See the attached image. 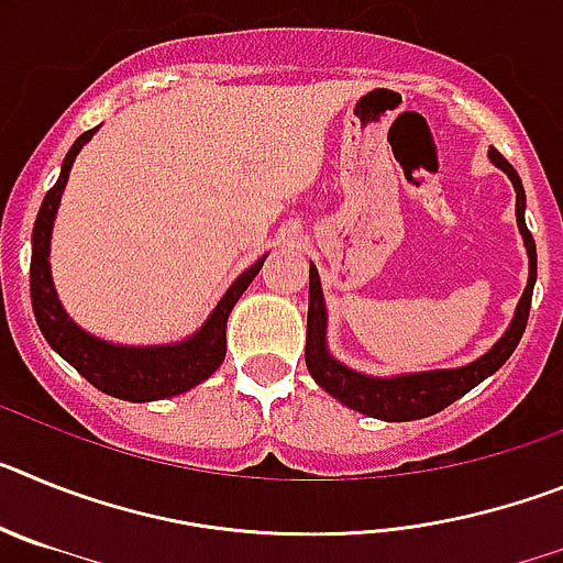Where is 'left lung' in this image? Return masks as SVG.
<instances>
[{"mask_svg":"<svg viewBox=\"0 0 563 563\" xmlns=\"http://www.w3.org/2000/svg\"><path fill=\"white\" fill-rule=\"evenodd\" d=\"M490 161L499 166L501 172L514 180L516 188V220H519V231L525 236L527 256H530V282L527 290L519 301L514 324L505 332L494 350L482 355L479 361L467 363L462 369L449 372H422V375H400L391 380L383 377H366L357 372L346 369L338 361L327 355L324 346V327H327V312H324V296H321V282H318L316 267H310V310H307V350L305 361L310 375L321 389L330 391L335 400L343 406L361 411V415L377 417L386 422H406V420H420V417H431L437 411L449 409L451 402L460 400L462 395L479 386L485 377L494 375L496 369L505 366V361L514 355L519 346L521 335H525L527 316H530V301H533V285H536V239L533 233L527 231L525 225V188H521L519 174L510 163L501 157L496 148H490Z\"/></svg>","mask_w":563,"mask_h":563,"instance_id":"1","label":"left lung"}]
</instances>
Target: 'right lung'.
I'll list each match as a JSON object with an SVG mask.
<instances>
[{
	"label": "right lung",
	"mask_w": 563,
	"mask_h": 563,
	"mask_svg": "<svg viewBox=\"0 0 563 563\" xmlns=\"http://www.w3.org/2000/svg\"><path fill=\"white\" fill-rule=\"evenodd\" d=\"M96 134V129H89L73 143V148L64 157L62 174H58L56 186L49 188L44 197L42 208H38L36 225H33V256H30V301H33V312H36L38 330L47 338V343L67 363H73L84 377H87L96 389L107 391L112 397L132 402L146 400H163V397L183 395V391L194 389L197 383L211 377L220 369V363L225 361V324L231 316L233 305L239 296L247 290L256 273L265 265V256L258 258L256 265L247 267L242 276L228 287L217 310L206 321L200 332L183 343L174 346H112L98 338L87 335L78 330L67 318V312L58 305L56 290H53V278H49V231H53V220H56L58 202H62V191L67 186L69 168L76 154L81 152L84 143Z\"/></svg>",
	"instance_id": "1"
}]
</instances>
